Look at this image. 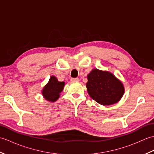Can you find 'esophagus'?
<instances>
[{"mask_svg":"<svg viewBox=\"0 0 154 154\" xmlns=\"http://www.w3.org/2000/svg\"><path fill=\"white\" fill-rule=\"evenodd\" d=\"M71 81H73V82H77V81H79V79H78V78H72V79H71Z\"/></svg>","mask_w":154,"mask_h":154,"instance_id":"34e87169","label":"esophagus"}]
</instances>
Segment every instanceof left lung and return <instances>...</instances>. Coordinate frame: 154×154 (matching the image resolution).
Here are the masks:
<instances>
[{"instance_id": "left-lung-1", "label": "left lung", "mask_w": 154, "mask_h": 154, "mask_svg": "<svg viewBox=\"0 0 154 154\" xmlns=\"http://www.w3.org/2000/svg\"><path fill=\"white\" fill-rule=\"evenodd\" d=\"M87 90L89 96L101 105L117 103L124 93L122 81L109 71L93 69L87 75Z\"/></svg>"}]
</instances>
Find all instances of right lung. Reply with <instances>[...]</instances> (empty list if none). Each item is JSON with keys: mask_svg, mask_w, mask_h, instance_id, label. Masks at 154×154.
<instances>
[{"mask_svg": "<svg viewBox=\"0 0 154 154\" xmlns=\"http://www.w3.org/2000/svg\"><path fill=\"white\" fill-rule=\"evenodd\" d=\"M65 82H60L56 77L52 76L49 79L48 83L42 89L41 93L44 99L49 102H55L60 97V93L63 90Z\"/></svg>", "mask_w": 154, "mask_h": 154, "instance_id": "1", "label": "right lung"}]
</instances>
